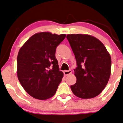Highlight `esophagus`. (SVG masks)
<instances>
[{
	"label": "esophagus",
	"instance_id": "obj_1",
	"mask_svg": "<svg viewBox=\"0 0 123 123\" xmlns=\"http://www.w3.org/2000/svg\"><path fill=\"white\" fill-rule=\"evenodd\" d=\"M63 73H64V75L65 76H67L68 75H69V74H71V70H65L63 71Z\"/></svg>",
	"mask_w": 123,
	"mask_h": 123
}]
</instances>
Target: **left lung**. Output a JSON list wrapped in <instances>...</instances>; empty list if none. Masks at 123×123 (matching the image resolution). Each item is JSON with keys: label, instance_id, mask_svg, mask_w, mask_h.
Returning <instances> with one entry per match:
<instances>
[{"label": "left lung", "instance_id": "1", "mask_svg": "<svg viewBox=\"0 0 123 123\" xmlns=\"http://www.w3.org/2000/svg\"><path fill=\"white\" fill-rule=\"evenodd\" d=\"M77 61V82L70 86L73 94L82 99L98 96L106 86L111 75V58L103 43L88 35H68Z\"/></svg>", "mask_w": 123, "mask_h": 123}]
</instances>
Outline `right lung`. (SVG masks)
Here are the masks:
<instances>
[{
  "instance_id": "obj_1",
  "label": "right lung",
  "mask_w": 123,
  "mask_h": 123,
  "mask_svg": "<svg viewBox=\"0 0 123 123\" xmlns=\"http://www.w3.org/2000/svg\"><path fill=\"white\" fill-rule=\"evenodd\" d=\"M65 37V34L37 33L20 49L17 58L18 80L34 98L46 100L56 92L63 73L59 69L55 50Z\"/></svg>"
}]
</instances>
